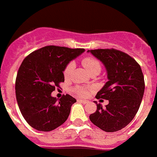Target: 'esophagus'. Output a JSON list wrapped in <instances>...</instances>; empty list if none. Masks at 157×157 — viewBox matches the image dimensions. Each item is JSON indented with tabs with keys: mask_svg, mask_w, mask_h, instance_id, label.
I'll return each instance as SVG.
<instances>
[{
	"mask_svg": "<svg viewBox=\"0 0 157 157\" xmlns=\"http://www.w3.org/2000/svg\"><path fill=\"white\" fill-rule=\"evenodd\" d=\"M77 101L82 103L83 104H87V103H88V101H87V100H84V99H77Z\"/></svg>",
	"mask_w": 157,
	"mask_h": 157,
	"instance_id": "34e87169",
	"label": "esophagus"
}]
</instances>
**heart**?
Wrapping results in <instances>:
<instances>
[{
	"instance_id": "1",
	"label": "heart",
	"mask_w": 157,
	"mask_h": 157,
	"mask_svg": "<svg viewBox=\"0 0 157 157\" xmlns=\"http://www.w3.org/2000/svg\"><path fill=\"white\" fill-rule=\"evenodd\" d=\"M82 65L86 70L88 71L90 74H92L94 73H98L101 71V63L99 60L96 59L92 56L85 57L82 59ZM75 67V64L73 62H71L66 65L65 70H64V77L65 79H68L71 77L73 73V69ZM92 88H87V87L83 86H76L73 88V92L77 94L79 96L81 97H86L88 96L90 92L92 91Z\"/></svg>"
}]
</instances>
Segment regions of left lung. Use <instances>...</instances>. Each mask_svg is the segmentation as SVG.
Masks as SVG:
<instances>
[{"instance_id": "left-lung-1", "label": "left lung", "mask_w": 157, "mask_h": 157, "mask_svg": "<svg viewBox=\"0 0 157 157\" xmlns=\"http://www.w3.org/2000/svg\"><path fill=\"white\" fill-rule=\"evenodd\" d=\"M104 65L108 81L95 97L109 103L90 114L91 122L106 132H115L126 127L138 111L144 91L141 66L126 53L114 49L88 50Z\"/></svg>"}]
</instances>
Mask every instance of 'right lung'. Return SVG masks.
Returning a JSON list of instances; mask_svg holds the SVG:
<instances>
[{"instance_id":"1","label":"right lung","mask_w":157,"mask_h":157,"mask_svg":"<svg viewBox=\"0 0 157 157\" xmlns=\"http://www.w3.org/2000/svg\"><path fill=\"white\" fill-rule=\"evenodd\" d=\"M84 49L47 46L30 54L16 79V96L26 122L39 131L48 132L67 120L76 99L66 94L59 100L51 92L64 82L66 65Z\"/></svg>"}]
</instances>
